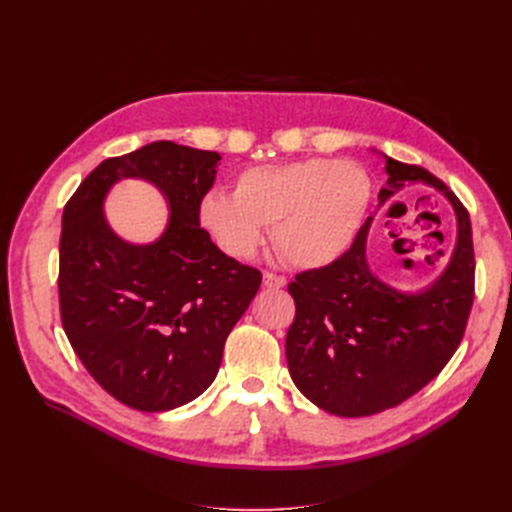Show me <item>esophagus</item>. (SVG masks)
Returning <instances> with one entry per match:
<instances>
[{
  "instance_id": "esophagus-1",
  "label": "esophagus",
  "mask_w": 512,
  "mask_h": 512,
  "mask_svg": "<svg viewBox=\"0 0 512 512\" xmlns=\"http://www.w3.org/2000/svg\"><path fill=\"white\" fill-rule=\"evenodd\" d=\"M262 284H265L267 288H284L286 286V277L267 271L265 275H262Z\"/></svg>"
}]
</instances>
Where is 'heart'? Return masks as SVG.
I'll return each mask as SVG.
<instances>
[{"instance_id":"heart-1","label":"heart","mask_w":512,"mask_h":512,"mask_svg":"<svg viewBox=\"0 0 512 512\" xmlns=\"http://www.w3.org/2000/svg\"><path fill=\"white\" fill-rule=\"evenodd\" d=\"M371 203V179L352 160L309 158L243 170L235 194L211 190L198 220L232 258H252L273 224L290 265L318 269L348 252Z\"/></svg>"}]
</instances>
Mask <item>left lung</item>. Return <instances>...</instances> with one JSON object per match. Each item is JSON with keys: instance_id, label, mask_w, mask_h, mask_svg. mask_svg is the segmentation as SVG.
I'll return each instance as SVG.
<instances>
[{"instance_id": "1", "label": "left lung", "mask_w": 512, "mask_h": 512, "mask_svg": "<svg viewBox=\"0 0 512 512\" xmlns=\"http://www.w3.org/2000/svg\"><path fill=\"white\" fill-rule=\"evenodd\" d=\"M386 160L380 205L410 183L442 192L455 209L457 243L448 267L418 292H401L369 271L371 218L350 250L288 284L297 314L286 335V361L297 389L337 416H371L399 406L436 378L466 331L474 301L470 215L429 170Z\"/></svg>"}]
</instances>
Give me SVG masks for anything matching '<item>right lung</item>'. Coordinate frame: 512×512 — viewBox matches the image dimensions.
Masks as SVG:
<instances>
[{
    "instance_id": "add662e5",
    "label": "right lung",
    "mask_w": 512,
    "mask_h": 512,
    "mask_svg": "<svg viewBox=\"0 0 512 512\" xmlns=\"http://www.w3.org/2000/svg\"><path fill=\"white\" fill-rule=\"evenodd\" d=\"M220 153L156 141L98 164L64 207L59 239V312L70 344L106 393L141 412L196 399L218 376L226 337L262 275L226 256L198 207ZM119 178H145L171 215L147 246L117 238L103 198Z\"/></svg>"
}]
</instances>
